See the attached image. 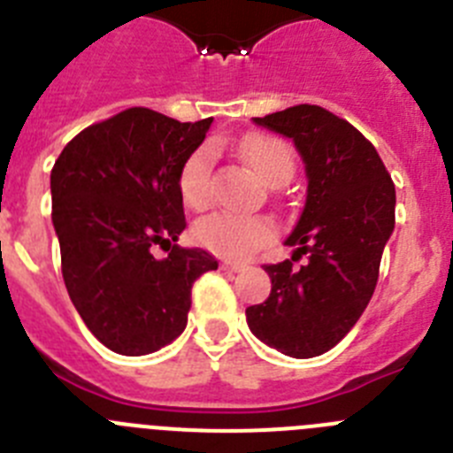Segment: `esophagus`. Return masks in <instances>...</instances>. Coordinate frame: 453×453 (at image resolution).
Segmentation results:
<instances>
[{
	"label": "esophagus",
	"mask_w": 453,
	"mask_h": 453,
	"mask_svg": "<svg viewBox=\"0 0 453 453\" xmlns=\"http://www.w3.org/2000/svg\"><path fill=\"white\" fill-rule=\"evenodd\" d=\"M222 270L242 272V270H247V265H245V263H222Z\"/></svg>",
	"instance_id": "1"
}]
</instances>
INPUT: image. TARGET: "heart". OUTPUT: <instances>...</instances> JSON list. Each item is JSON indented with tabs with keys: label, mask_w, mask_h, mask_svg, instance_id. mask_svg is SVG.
<instances>
[{
	"label": "heart",
	"mask_w": 453,
	"mask_h": 453,
	"mask_svg": "<svg viewBox=\"0 0 453 453\" xmlns=\"http://www.w3.org/2000/svg\"><path fill=\"white\" fill-rule=\"evenodd\" d=\"M240 154L250 163L251 170L270 186L290 181L295 172V154L290 145L276 135H250L240 145ZM213 165L215 150L211 145L192 150L181 163L177 179L179 195L192 211L206 208L213 197ZM195 235L199 245L206 247L208 251L231 261H242L274 238V224L256 215L211 213L195 224Z\"/></svg>",
	"instance_id": "1"
}]
</instances>
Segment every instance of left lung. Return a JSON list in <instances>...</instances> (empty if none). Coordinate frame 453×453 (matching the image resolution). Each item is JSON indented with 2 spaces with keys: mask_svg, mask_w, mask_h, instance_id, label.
I'll return each instance as SVG.
<instances>
[{
  "mask_svg": "<svg viewBox=\"0 0 453 453\" xmlns=\"http://www.w3.org/2000/svg\"><path fill=\"white\" fill-rule=\"evenodd\" d=\"M254 122L292 138L308 190L286 240L292 261L265 265L272 292L247 308V324L272 349L313 358L349 334L374 295L395 229V183L370 140L326 108L299 104ZM303 253L307 263L292 268Z\"/></svg>",
  "mask_w": 453,
  "mask_h": 453,
  "instance_id": "obj_1",
  "label": "left lung"
}]
</instances>
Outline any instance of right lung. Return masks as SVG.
Listing matches in <instances>:
<instances>
[{"mask_svg": "<svg viewBox=\"0 0 453 453\" xmlns=\"http://www.w3.org/2000/svg\"><path fill=\"white\" fill-rule=\"evenodd\" d=\"M213 118L179 122L134 106L90 124L51 167V222L67 295L115 354L158 351L181 335L192 283L218 261L174 245L186 229L179 170ZM168 251L156 259L153 250Z\"/></svg>", "mask_w": 453, "mask_h": 453, "instance_id": "1", "label": "right lung"}]
</instances>
